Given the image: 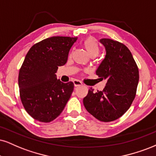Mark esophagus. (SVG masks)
Masks as SVG:
<instances>
[{
    "label": "esophagus",
    "instance_id": "obj_1",
    "mask_svg": "<svg viewBox=\"0 0 156 156\" xmlns=\"http://www.w3.org/2000/svg\"><path fill=\"white\" fill-rule=\"evenodd\" d=\"M74 82V84L75 87H78V86H81L83 84L81 81H80V80H74V82Z\"/></svg>",
    "mask_w": 156,
    "mask_h": 156
}]
</instances>
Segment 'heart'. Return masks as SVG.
<instances>
[{
    "instance_id": "heart-1",
    "label": "heart",
    "mask_w": 156,
    "mask_h": 156,
    "mask_svg": "<svg viewBox=\"0 0 156 156\" xmlns=\"http://www.w3.org/2000/svg\"><path fill=\"white\" fill-rule=\"evenodd\" d=\"M83 46L90 55H97L99 53V47L95 38L89 37L86 38L83 42Z\"/></svg>"
}]
</instances>
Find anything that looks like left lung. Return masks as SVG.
Returning <instances> with one entry per match:
<instances>
[{
  "instance_id": "8db88e82",
  "label": "left lung",
  "mask_w": 156,
  "mask_h": 156,
  "mask_svg": "<svg viewBox=\"0 0 156 156\" xmlns=\"http://www.w3.org/2000/svg\"><path fill=\"white\" fill-rule=\"evenodd\" d=\"M100 42L106 54L96 74L107 82L103 91L90 88L83 99L86 110L101 122L116 120L131 106L137 92L139 70L131 52L123 43L108 38Z\"/></svg>"
}]
</instances>
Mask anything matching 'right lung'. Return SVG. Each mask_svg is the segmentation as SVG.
<instances>
[{"mask_svg":"<svg viewBox=\"0 0 156 156\" xmlns=\"http://www.w3.org/2000/svg\"><path fill=\"white\" fill-rule=\"evenodd\" d=\"M77 37H48L34 44L27 53L19 73L21 101L29 114L41 122H51L62 112L74 83L57 80L58 66L66 64Z\"/></svg>","mask_w":156,"mask_h":156,"instance_id":"right-lung-1","label":"right lung"}]
</instances>
